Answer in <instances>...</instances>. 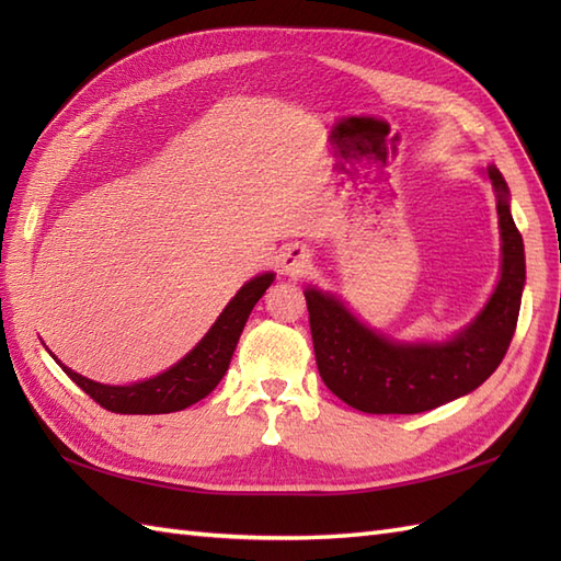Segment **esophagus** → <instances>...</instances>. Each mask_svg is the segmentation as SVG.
Masks as SVG:
<instances>
[{
  "label": "esophagus",
  "mask_w": 561,
  "mask_h": 561,
  "mask_svg": "<svg viewBox=\"0 0 561 561\" xmlns=\"http://www.w3.org/2000/svg\"><path fill=\"white\" fill-rule=\"evenodd\" d=\"M306 262H308V255L301 248H289L287 253L282 255V267L289 274H299L306 267Z\"/></svg>",
  "instance_id": "1"
}]
</instances>
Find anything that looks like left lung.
Returning <instances> with one entry per match:
<instances>
[{
  "label": "left lung",
  "instance_id": "8db88e82",
  "mask_svg": "<svg viewBox=\"0 0 561 561\" xmlns=\"http://www.w3.org/2000/svg\"><path fill=\"white\" fill-rule=\"evenodd\" d=\"M502 231V277L482 313L448 342H392L366 328L332 294L306 289L316 364L323 383L368 414H416L468 396L490 378L516 332L526 255L508 209V185L486 165Z\"/></svg>",
  "mask_w": 561,
  "mask_h": 561
}]
</instances>
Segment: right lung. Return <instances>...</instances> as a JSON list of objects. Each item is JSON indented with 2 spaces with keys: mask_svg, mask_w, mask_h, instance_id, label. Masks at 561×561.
<instances>
[{
  "mask_svg": "<svg viewBox=\"0 0 561 561\" xmlns=\"http://www.w3.org/2000/svg\"><path fill=\"white\" fill-rule=\"evenodd\" d=\"M274 274L265 272L260 277L243 284L229 306L224 308L217 323L209 328L205 337L199 340L197 347L185 354L181 362L171 366L169 371L153 376L149 380H139L133 386H103L96 380L83 378L71 371L62 362V371L75 380V383L87 392L89 398L96 400L103 410L117 414H169L185 410L190 404L207 398L209 392L219 386L226 368L231 364L238 337L245 328V320L253 311V306L262 299V294L270 289Z\"/></svg>",
  "mask_w": 561,
  "mask_h": 561,
  "instance_id": "obj_1",
  "label": "right lung"
}]
</instances>
